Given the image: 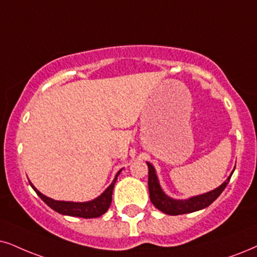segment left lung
Returning <instances> with one entry per match:
<instances>
[{
  "instance_id": "left-lung-1",
  "label": "left lung",
  "mask_w": 257,
  "mask_h": 257,
  "mask_svg": "<svg viewBox=\"0 0 257 257\" xmlns=\"http://www.w3.org/2000/svg\"><path fill=\"white\" fill-rule=\"evenodd\" d=\"M148 166V190H149V197H151V201L153 205L160 210L161 212L166 213V215L171 216H178L184 215V213H191L196 212V211L203 210L215 201L217 198L220 196L223 192L224 188L230 181V178L235 171L231 172L229 175L228 179L218 186L215 190L209 191V192L198 194V196H193L188 199H174L170 196H167L161 188V185L159 183V178L157 175V171L151 162H147Z\"/></svg>"
}]
</instances>
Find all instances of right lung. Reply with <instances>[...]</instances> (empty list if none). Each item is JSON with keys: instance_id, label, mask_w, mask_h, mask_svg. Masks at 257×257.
Instances as JSON below:
<instances>
[{"instance_id": "obj_1", "label": "right lung", "mask_w": 257, "mask_h": 257, "mask_svg": "<svg viewBox=\"0 0 257 257\" xmlns=\"http://www.w3.org/2000/svg\"><path fill=\"white\" fill-rule=\"evenodd\" d=\"M122 170H119L113 178L112 183L106 187V190L100 196L95 199L89 201H83V203H78V201H65V200H54L50 197H46L42 194L40 191H38L33 184L29 181L31 186L37 192L39 197L41 198L45 203L47 204L51 209H53L56 212L61 213L65 216L71 217H80V218H97V217L102 216L108 211L110 204L112 199V190L115 186L117 177L121 173Z\"/></svg>"}]
</instances>
